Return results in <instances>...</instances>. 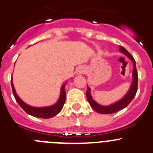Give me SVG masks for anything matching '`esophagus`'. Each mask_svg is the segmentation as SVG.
<instances>
[{
	"label": "esophagus",
	"mask_w": 153,
	"mask_h": 153,
	"mask_svg": "<svg viewBox=\"0 0 153 153\" xmlns=\"http://www.w3.org/2000/svg\"><path fill=\"white\" fill-rule=\"evenodd\" d=\"M85 68H83V67H80L79 68H78V74H82V73H84V72H85Z\"/></svg>",
	"instance_id": "obj_1"
}]
</instances>
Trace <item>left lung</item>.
Wrapping results in <instances>:
<instances>
[{
    "instance_id": "left-lung-1",
    "label": "left lung",
    "mask_w": 153,
    "mask_h": 153,
    "mask_svg": "<svg viewBox=\"0 0 153 153\" xmlns=\"http://www.w3.org/2000/svg\"><path fill=\"white\" fill-rule=\"evenodd\" d=\"M119 51L120 52L125 54V56L129 58L133 62V80L132 83H131V88H130L129 91L126 94L125 97L120 100L117 101L116 102L113 104H111L109 105H101L98 104L96 101L94 100L91 97V88L88 86V90L86 92V97L88 101L89 102L90 105L92 107L94 110L96 111L97 112L100 114H112L115 112H118L121 109H124L125 107L128 106L129 105L130 102L132 101V100L134 98L135 95L137 91V82H138V75H137V71L136 68V62H135L134 57L131 55L129 52L125 49L123 47L120 46L119 47Z\"/></svg>"
}]
</instances>
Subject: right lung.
Here are the masks:
<instances>
[{
	"label": "right lung",
	"instance_id": "add662e5",
	"mask_svg": "<svg viewBox=\"0 0 153 153\" xmlns=\"http://www.w3.org/2000/svg\"><path fill=\"white\" fill-rule=\"evenodd\" d=\"M66 84H64L61 88L60 96H59V100L56 102L54 105H51V106L47 107H33L31 105H28L25 102H24L19 97L18 95L16 93L15 89H14L12 79H11V86H12L13 94L15 97L16 100L18 102V104L22 107V109L25 111L28 115H32L36 118H50L52 117L55 116L57 114L59 113L62 110L63 107L64 103L65 101V86Z\"/></svg>",
	"mask_w": 153,
	"mask_h": 153
}]
</instances>
